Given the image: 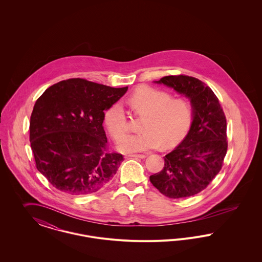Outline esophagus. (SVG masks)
Segmentation results:
<instances>
[{
	"label": "esophagus",
	"mask_w": 262,
	"mask_h": 262,
	"mask_svg": "<svg viewBox=\"0 0 262 262\" xmlns=\"http://www.w3.org/2000/svg\"><path fill=\"white\" fill-rule=\"evenodd\" d=\"M128 157H130V158H145L146 155L145 154H130V155H128Z\"/></svg>",
	"instance_id": "esophagus-1"
}]
</instances>
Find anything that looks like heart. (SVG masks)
<instances>
[{"instance_id": "b5f03b06", "label": "heart", "mask_w": 262, "mask_h": 262, "mask_svg": "<svg viewBox=\"0 0 262 262\" xmlns=\"http://www.w3.org/2000/svg\"><path fill=\"white\" fill-rule=\"evenodd\" d=\"M130 109L143 116L142 132L126 137L120 150L130 153L163 147H172L186 136L192 124L194 108L192 103L162 89L140 86L128 97ZM104 122L113 139L122 141L129 130L128 117L120 102L111 105L104 114Z\"/></svg>"}]
</instances>
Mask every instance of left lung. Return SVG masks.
Listing matches in <instances>:
<instances>
[{"label": "left lung", "instance_id": "left-lung-1", "mask_svg": "<svg viewBox=\"0 0 262 262\" xmlns=\"http://www.w3.org/2000/svg\"><path fill=\"white\" fill-rule=\"evenodd\" d=\"M157 83L187 96L194 108L192 124L185 139L165 157L151 184L169 199L198 194L222 169L228 149L224 111L211 88L188 75L164 76Z\"/></svg>", "mask_w": 262, "mask_h": 262}]
</instances>
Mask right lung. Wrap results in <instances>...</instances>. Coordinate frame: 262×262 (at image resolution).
Masks as SVG:
<instances>
[{"label": "right lung", "instance_id": "obj_1", "mask_svg": "<svg viewBox=\"0 0 262 262\" xmlns=\"http://www.w3.org/2000/svg\"><path fill=\"white\" fill-rule=\"evenodd\" d=\"M126 90L70 78L38 98L30 117V145L38 171L53 187L85 195L112 181L124 156L109 151L102 124L104 111Z\"/></svg>", "mask_w": 262, "mask_h": 262}]
</instances>
